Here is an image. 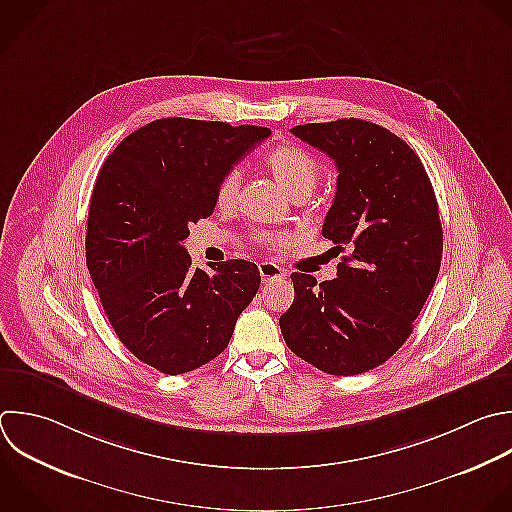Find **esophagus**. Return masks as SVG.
<instances>
[{
    "label": "esophagus",
    "mask_w": 512,
    "mask_h": 512,
    "mask_svg": "<svg viewBox=\"0 0 512 512\" xmlns=\"http://www.w3.org/2000/svg\"><path fill=\"white\" fill-rule=\"evenodd\" d=\"M260 270V276L264 282H272V280H280L284 276V270L278 266V264H272V262H262L258 266Z\"/></svg>",
    "instance_id": "esophagus-1"
}]
</instances>
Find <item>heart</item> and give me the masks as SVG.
Listing matches in <instances>:
<instances>
[{
  "mask_svg": "<svg viewBox=\"0 0 512 512\" xmlns=\"http://www.w3.org/2000/svg\"><path fill=\"white\" fill-rule=\"evenodd\" d=\"M264 166L272 174V178L278 182V186L292 198H308L310 192L316 188L320 180V164L310 156L306 150L294 146V144H280L272 148L266 158ZM238 190H240V172L230 170L216 188V206L222 212H230L238 202ZM260 242L264 246H278L284 242L282 236H260Z\"/></svg>",
  "mask_w": 512,
  "mask_h": 512,
  "instance_id": "1",
  "label": "heart"
}]
</instances>
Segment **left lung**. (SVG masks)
<instances>
[{
  "label": "left lung",
  "mask_w": 512,
  "mask_h": 512,
  "mask_svg": "<svg viewBox=\"0 0 512 512\" xmlns=\"http://www.w3.org/2000/svg\"><path fill=\"white\" fill-rule=\"evenodd\" d=\"M330 156L336 196L322 236L346 252L334 280L294 272L280 316L288 348L334 376L386 362L410 336L440 270L442 226L414 150L386 128L350 118L290 130Z\"/></svg>",
  "instance_id": "obj_1"
}]
</instances>
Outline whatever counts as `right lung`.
Returning a JSON list of instances; mask_svg holds the SVG:
<instances>
[{"instance_id":"right-lung-1","label":"right lung","mask_w":512,"mask_h":512,"mask_svg":"<svg viewBox=\"0 0 512 512\" xmlns=\"http://www.w3.org/2000/svg\"><path fill=\"white\" fill-rule=\"evenodd\" d=\"M268 136L260 126L164 118L126 136L98 174L86 264L122 344L164 374L214 360L258 292L256 264L192 268L182 242L214 212L220 180Z\"/></svg>"}]
</instances>
